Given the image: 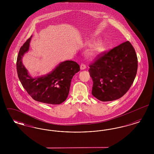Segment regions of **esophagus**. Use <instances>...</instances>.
<instances>
[{
    "mask_svg": "<svg viewBox=\"0 0 154 154\" xmlns=\"http://www.w3.org/2000/svg\"><path fill=\"white\" fill-rule=\"evenodd\" d=\"M81 70H84L86 69V65L84 64H81L80 65Z\"/></svg>",
    "mask_w": 154,
    "mask_h": 154,
    "instance_id": "esophagus-1",
    "label": "esophagus"
}]
</instances>
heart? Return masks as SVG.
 Instances as JSON below:
<instances>
[{
	"label": "heart",
	"mask_w": 154,
	"mask_h": 154,
	"mask_svg": "<svg viewBox=\"0 0 154 154\" xmlns=\"http://www.w3.org/2000/svg\"><path fill=\"white\" fill-rule=\"evenodd\" d=\"M91 45H92V44H91ZM103 50H104V47H103V44L100 43H97L94 45L93 48L88 53V57L91 58H94L96 55L100 54L101 52H102Z\"/></svg>",
	"instance_id": "heart-1"
}]
</instances>
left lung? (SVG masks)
I'll return each instance as SVG.
<instances>
[{"label": "left lung", "instance_id": "8db88e82", "mask_svg": "<svg viewBox=\"0 0 154 154\" xmlns=\"http://www.w3.org/2000/svg\"><path fill=\"white\" fill-rule=\"evenodd\" d=\"M137 66V55L129 41L102 52L89 65L92 95L102 102L119 99L131 88Z\"/></svg>", "mask_w": 154, "mask_h": 154}]
</instances>
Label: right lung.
Instances as JSON below:
<instances>
[{"label":"right lung","instance_id":"obj_1","mask_svg":"<svg viewBox=\"0 0 154 154\" xmlns=\"http://www.w3.org/2000/svg\"><path fill=\"white\" fill-rule=\"evenodd\" d=\"M31 36L21 47L17 60V70L23 87L34 100L50 104H59L66 100L74 75L80 70L73 60L61 62L46 75L33 78L22 64V57L28 51Z\"/></svg>","mask_w":154,"mask_h":154}]
</instances>
